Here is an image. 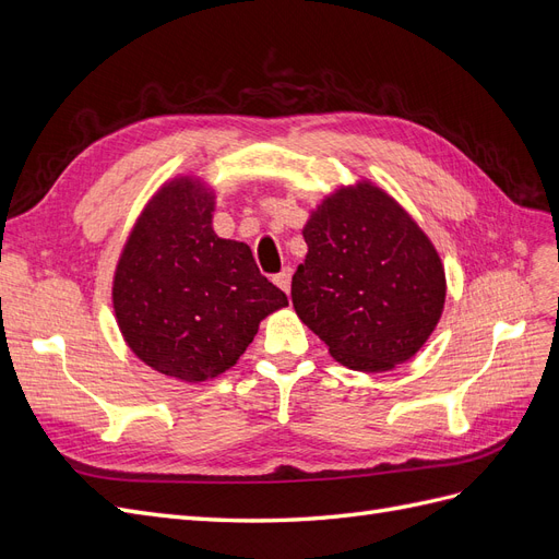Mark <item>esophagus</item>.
Wrapping results in <instances>:
<instances>
[{
	"label": "esophagus",
	"instance_id": "obj_1",
	"mask_svg": "<svg viewBox=\"0 0 559 559\" xmlns=\"http://www.w3.org/2000/svg\"><path fill=\"white\" fill-rule=\"evenodd\" d=\"M273 282L280 286V289H282L284 294H289V289H292V267H284L282 273L275 275Z\"/></svg>",
	"mask_w": 559,
	"mask_h": 559
}]
</instances>
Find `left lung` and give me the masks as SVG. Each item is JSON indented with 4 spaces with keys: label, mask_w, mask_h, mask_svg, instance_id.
Listing matches in <instances>:
<instances>
[{
    "label": "left lung",
    "mask_w": 559,
    "mask_h": 559,
    "mask_svg": "<svg viewBox=\"0 0 559 559\" xmlns=\"http://www.w3.org/2000/svg\"><path fill=\"white\" fill-rule=\"evenodd\" d=\"M292 280L302 324L352 370L378 373L427 343L445 302V273L425 233L370 183L329 195L308 226Z\"/></svg>",
    "instance_id": "1"
}]
</instances>
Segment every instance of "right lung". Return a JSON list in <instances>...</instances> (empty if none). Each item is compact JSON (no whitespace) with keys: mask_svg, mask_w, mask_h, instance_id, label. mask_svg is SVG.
<instances>
[{"mask_svg":"<svg viewBox=\"0 0 559 559\" xmlns=\"http://www.w3.org/2000/svg\"><path fill=\"white\" fill-rule=\"evenodd\" d=\"M214 198L189 177L156 193L114 275L128 347L163 376L202 382L238 361L259 321L289 306L242 242L212 230Z\"/></svg>","mask_w":559,"mask_h":559,"instance_id":"1","label":"right lung"}]
</instances>
